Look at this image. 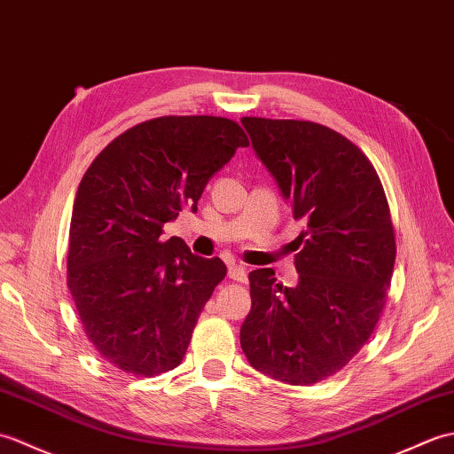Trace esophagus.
<instances>
[{
	"instance_id": "esophagus-1",
	"label": "esophagus",
	"mask_w": 454,
	"mask_h": 454,
	"mask_svg": "<svg viewBox=\"0 0 454 454\" xmlns=\"http://www.w3.org/2000/svg\"><path fill=\"white\" fill-rule=\"evenodd\" d=\"M229 278L235 279V281H240V284H245L247 281V268L240 266V264H229Z\"/></svg>"
}]
</instances>
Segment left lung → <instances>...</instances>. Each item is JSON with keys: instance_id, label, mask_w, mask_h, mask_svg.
<instances>
[{"instance_id": "8db88e82", "label": "left lung", "mask_w": 454, "mask_h": 454, "mask_svg": "<svg viewBox=\"0 0 454 454\" xmlns=\"http://www.w3.org/2000/svg\"><path fill=\"white\" fill-rule=\"evenodd\" d=\"M240 122L305 223L295 287L279 284L271 268L248 274L253 309L240 348L256 371L309 387L349 364L385 309L396 258L388 201L367 155L334 129L307 120Z\"/></svg>"}]
</instances>
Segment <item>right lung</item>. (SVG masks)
Returning a JSON list of instances; mask_svg holds the SVG:
<instances>
[{"label": "right lung", "mask_w": 454, "mask_h": 454, "mask_svg": "<svg viewBox=\"0 0 454 454\" xmlns=\"http://www.w3.org/2000/svg\"><path fill=\"white\" fill-rule=\"evenodd\" d=\"M247 145L235 120L160 116L126 129L87 168L69 223L67 287L110 365L136 377L180 365L227 266L183 239L163 240V225L196 211L207 180Z\"/></svg>", "instance_id": "1"}]
</instances>
